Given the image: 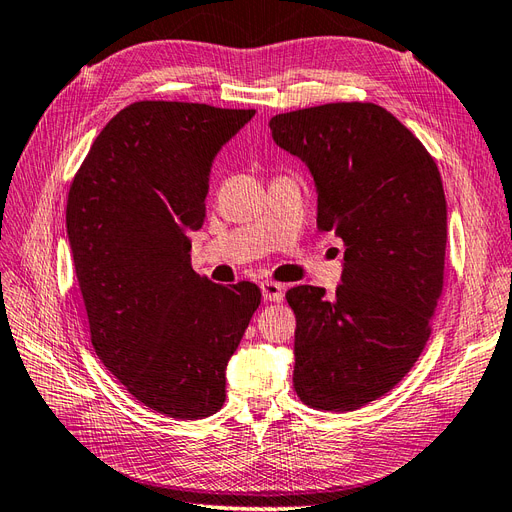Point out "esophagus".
<instances>
[{
  "mask_svg": "<svg viewBox=\"0 0 512 512\" xmlns=\"http://www.w3.org/2000/svg\"><path fill=\"white\" fill-rule=\"evenodd\" d=\"M261 296L268 302H281L283 300V285L274 283V281H264L261 283Z\"/></svg>",
  "mask_w": 512,
  "mask_h": 512,
  "instance_id": "1",
  "label": "esophagus"
}]
</instances>
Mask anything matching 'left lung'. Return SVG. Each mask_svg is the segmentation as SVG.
Listing matches in <instances>:
<instances>
[{
  "label": "left lung",
  "instance_id": "1",
  "mask_svg": "<svg viewBox=\"0 0 512 512\" xmlns=\"http://www.w3.org/2000/svg\"><path fill=\"white\" fill-rule=\"evenodd\" d=\"M309 167L317 227L345 244L334 296L287 291L296 313L294 388L317 410L352 412L414 367L444 283L446 197L435 160L373 102H330L270 120Z\"/></svg>",
  "mask_w": 512,
  "mask_h": 512
}]
</instances>
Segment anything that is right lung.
<instances>
[{
  "label": "right lung",
  "instance_id": "right-lung-1",
  "mask_svg": "<svg viewBox=\"0 0 512 512\" xmlns=\"http://www.w3.org/2000/svg\"><path fill=\"white\" fill-rule=\"evenodd\" d=\"M255 109L141 100L100 130L72 180L66 231L92 345L133 397L178 420L216 414L261 302L191 266L210 169Z\"/></svg>",
  "mask_w": 512,
  "mask_h": 512
}]
</instances>
